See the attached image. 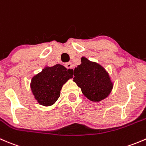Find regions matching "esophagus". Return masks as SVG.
<instances>
[{
	"label": "esophagus",
	"mask_w": 146,
	"mask_h": 146,
	"mask_svg": "<svg viewBox=\"0 0 146 146\" xmlns=\"http://www.w3.org/2000/svg\"><path fill=\"white\" fill-rule=\"evenodd\" d=\"M65 67L67 70H68V69H70V71H73L74 70V67H73L72 63H71V62L67 63V64H65Z\"/></svg>",
	"instance_id": "34e87169"
}]
</instances>
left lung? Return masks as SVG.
I'll use <instances>...</instances> for the list:
<instances>
[{"mask_svg":"<svg viewBox=\"0 0 146 146\" xmlns=\"http://www.w3.org/2000/svg\"><path fill=\"white\" fill-rule=\"evenodd\" d=\"M81 62L74 70V82L92 102H99L106 99L113 86L109 73L102 65L86 57H82Z\"/></svg>","mask_w":146,"mask_h":146,"instance_id":"obj_1","label":"left lung"}]
</instances>
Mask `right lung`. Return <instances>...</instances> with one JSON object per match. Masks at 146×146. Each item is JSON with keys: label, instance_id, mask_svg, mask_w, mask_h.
I'll list each match as a JSON object with an SVG mask.
<instances>
[{"label": "right lung", "instance_id": "right-lung-1", "mask_svg": "<svg viewBox=\"0 0 146 146\" xmlns=\"http://www.w3.org/2000/svg\"><path fill=\"white\" fill-rule=\"evenodd\" d=\"M72 77V71L61 64L44 67L31 80L30 88L35 99L40 105L52 106L60 97L63 84Z\"/></svg>", "mask_w": 146, "mask_h": 146}]
</instances>
